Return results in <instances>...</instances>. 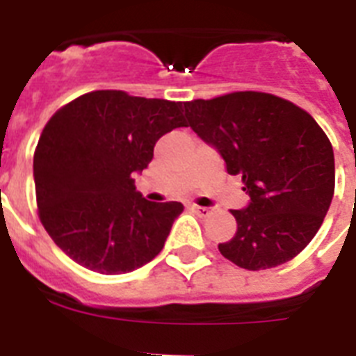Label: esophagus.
I'll list each match as a JSON object with an SVG mask.
<instances>
[{
    "label": "esophagus",
    "instance_id": "34e87169",
    "mask_svg": "<svg viewBox=\"0 0 356 356\" xmlns=\"http://www.w3.org/2000/svg\"><path fill=\"white\" fill-rule=\"evenodd\" d=\"M188 209H191L194 213H197V216H201V217H205V216H209V213H210V209H207V207L191 205V207H188Z\"/></svg>",
    "mask_w": 356,
    "mask_h": 356
}]
</instances>
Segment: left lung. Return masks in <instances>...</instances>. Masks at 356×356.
Listing matches in <instances>:
<instances>
[{"instance_id":"1","label":"left lung","mask_w":356,"mask_h":356,"mask_svg":"<svg viewBox=\"0 0 356 356\" xmlns=\"http://www.w3.org/2000/svg\"><path fill=\"white\" fill-rule=\"evenodd\" d=\"M187 127L216 147L228 175L242 176L250 203L232 210L237 232L225 259L259 271L282 266L317 234L335 191V159L312 115L266 92L184 103Z\"/></svg>"}]
</instances>
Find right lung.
<instances>
[{"label":"right lung","mask_w":356,"mask_h":356,"mask_svg":"<svg viewBox=\"0 0 356 356\" xmlns=\"http://www.w3.org/2000/svg\"><path fill=\"white\" fill-rule=\"evenodd\" d=\"M187 127L181 103L94 90L62 106L33 155L39 217L69 259L102 275L143 267L162 251L178 201L153 203L135 191L134 172L156 140Z\"/></svg>","instance_id":"right-lung-1"}]
</instances>
